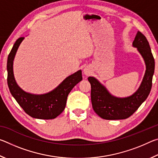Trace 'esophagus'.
<instances>
[{
    "label": "esophagus",
    "mask_w": 158,
    "mask_h": 158,
    "mask_svg": "<svg viewBox=\"0 0 158 158\" xmlns=\"http://www.w3.org/2000/svg\"><path fill=\"white\" fill-rule=\"evenodd\" d=\"M84 73L85 75H90V74L92 73V69L89 66H85L84 68Z\"/></svg>",
    "instance_id": "34e87169"
}]
</instances>
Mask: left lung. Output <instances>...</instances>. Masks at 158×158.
I'll return each mask as SVG.
<instances>
[{
    "label": "left lung",
    "mask_w": 158,
    "mask_h": 158,
    "mask_svg": "<svg viewBox=\"0 0 158 158\" xmlns=\"http://www.w3.org/2000/svg\"><path fill=\"white\" fill-rule=\"evenodd\" d=\"M132 46L143 58L146 72L137 91L126 98H118L111 95L105 85L93 77L88 79L91 85V102L93 110L102 118L121 120L129 118L137 110L148 98L152 87L155 70V60L146 37L138 31Z\"/></svg>",
    "instance_id": "8db88e82"
}]
</instances>
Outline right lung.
Masks as SVG:
<instances>
[{"mask_svg":"<svg viewBox=\"0 0 158 158\" xmlns=\"http://www.w3.org/2000/svg\"><path fill=\"white\" fill-rule=\"evenodd\" d=\"M19 37L13 46L7 58V85L12 95L29 116L38 119H53L65 109L67 98L72 89L82 80L81 70L68 76L58 86L44 94H32L24 91L16 82L13 72V62L21 42Z\"/></svg>","mask_w":158,"mask_h":158,"instance_id":"add662e5","label":"right lung"}]
</instances>
